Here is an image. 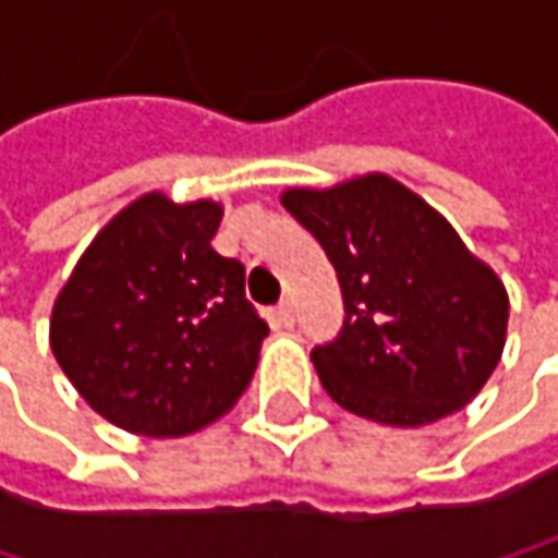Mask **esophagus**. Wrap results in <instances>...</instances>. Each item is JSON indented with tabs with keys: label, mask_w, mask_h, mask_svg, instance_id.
Here are the masks:
<instances>
[{
	"label": "esophagus",
	"mask_w": 558,
	"mask_h": 558,
	"mask_svg": "<svg viewBox=\"0 0 558 558\" xmlns=\"http://www.w3.org/2000/svg\"><path fill=\"white\" fill-rule=\"evenodd\" d=\"M275 319H278V326H283V329H287V326H293V306H290L287 300H283L278 310H275Z\"/></svg>",
	"instance_id": "obj_1"
}]
</instances>
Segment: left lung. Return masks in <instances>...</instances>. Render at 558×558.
<instances>
[{
  "label": "left lung",
  "instance_id": "left-lung-1",
  "mask_svg": "<svg viewBox=\"0 0 558 558\" xmlns=\"http://www.w3.org/2000/svg\"><path fill=\"white\" fill-rule=\"evenodd\" d=\"M280 203L339 275L342 329L310 355L339 407L385 426H423L485 388L510 303L446 216L388 173L293 186Z\"/></svg>",
  "mask_w": 558,
  "mask_h": 558
}]
</instances>
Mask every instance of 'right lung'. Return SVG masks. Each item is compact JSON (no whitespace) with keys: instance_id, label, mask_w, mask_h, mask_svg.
I'll use <instances>...</instances> for the list:
<instances>
[{"instance_id":"obj_1","label":"right lung","mask_w":558,"mask_h":558,"mask_svg":"<svg viewBox=\"0 0 558 558\" xmlns=\"http://www.w3.org/2000/svg\"><path fill=\"white\" fill-rule=\"evenodd\" d=\"M222 206L145 193L116 213L51 310V349L109 423L155 439L196 433L245 393L268 323L245 268L209 242Z\"/></svg>"}]
</instances>
